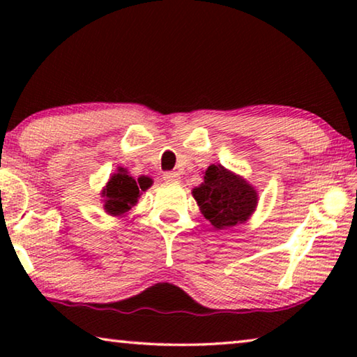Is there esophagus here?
Segmentation results:
<instances>
[{"label": "esophagus", "instance_id": "34e87169", "mask_svg": "<svg viewBox=\"0 0 357 357\" xmlns=\"http://www.w3.org/2000/svg\"><path fill=\"white\" fill-rule=\"evenodd\" d=\"M164 179L167 181V183H179L181 176H179L176 172H165L164 173Z\"/></svg>", "mask_w": 357, "mask_h": 357}]
</instances>
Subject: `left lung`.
<instances>
[{"mask_svg": "<svg viewBox=\"0 0 357 357\" xmlns=\"http://www.w3.org/2000/svg\"><path fill=\"white\" fill-rule=\"evenodd\" d=\"M202 214L217 229L244 223L258 203V193L238 174L222 165H209L203 183L192 190Z\"/></svg>", "mask_w": 357, "mask_h": 357, "instance_id": "left-lung-1", "label": "left lung"}]
</instances>
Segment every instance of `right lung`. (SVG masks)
Masks as SVG:
<instances>
[{
	"mask_svg": "<svg viewBox=\"0 0 357 357\" xmlns=\"http://www.w3.org/2000/svg\"><path fill=\"white\" fill-rule=\"evenodd\" d=\"M151 185V181L140 178L135 181L124 168H118V172L112 174L110 179L102 190L104 197V209L110 215H123L135 206L138 197L143 190Z\"/></svg>",
	"mask_w": 357,
	"mask_h": 357,
	"instance_id": "1",
	"label": "right lung"
}]
</instances>
